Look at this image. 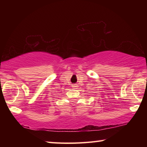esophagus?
<instances>
[{
    "label": "esophagus",
    "instance_id": "34e87169",
    "mask_svg": "<svg viewBox=\"0 0 147 147\" xmlns=\"http://www.w3.org/2000/svg\"><path fill=\"white\" fill-rule=\"evenodd\" d=\"M72 88H73V89H77L78 88V84H73V85H72Z\"/></svg>",
    "mask_w": 147,
    "mask_h": 147
}]
</instances>
